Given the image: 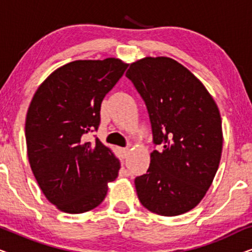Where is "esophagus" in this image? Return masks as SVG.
<instances>
[{"label": "esophagus", "instance_id": "obj_1", "mask_svg": "<svg viewBox=\"0 0 252 252\" xmlns=\"http://www.w3.org/2000/svg\"><path fill=\"white\" fill-rule=\"evenodd\" d=\"M128 153H129L128 148H122V149H120V155H122L123 158H126Z\"/></svg>", "mask_w": 252, "mask_h": 252}]
</instances>
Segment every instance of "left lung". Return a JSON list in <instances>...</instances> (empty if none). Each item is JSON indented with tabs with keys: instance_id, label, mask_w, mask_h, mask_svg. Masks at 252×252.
Wrapping results in <instances>:
<instances>
[{
	"instance_id": "1",
	"label": "left lung",
	"mask_w": 252,
	"mask_h": 252,
	"mask_svg": "<svg viewBox=\"0 0 252 252\" xmlns=\"http://www.w3.org/2000/svg\"><path fill=\"white\" fill-rule=\"evenodd\" d=\"M126 77L147 106L153 142L147 173L136 177L141 204L160 216L194 209L211 186L222 150L221 118L190 71L167 57L130 64Z\"/></svg>"
}]
</instances>
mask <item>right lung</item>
I'll return each mask as SVG.
<instances>
[{
	"instance_id": "1",
	"label": "right lung",
	"mask_w": 252,
	"mask_h": 252,
	"mask_svg": "<svg viewBox=\"0 0 252 252\" xmlns=\"http://www.w3.org/2000/svg\"><path fill=\"white\" fill-rule=\"evenodd\" d=\"M128 64L117 58L75 61L53 72L37 88L26 116L27 155L48 201L66 213L101 204L119 161L97 137L101 104Z\"/></svg>"
}]
</instances>
